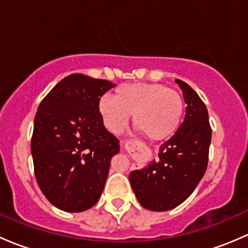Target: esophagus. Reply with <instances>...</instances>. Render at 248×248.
<instances>
[{"instance_id":"34e87169","label":"esophagus","mask_w":248,"mask_h":248,"mask_svg":"<svg viewBox=\"0 0 248 248\" xmlns=\"http://www.w3.org/2000/svg\"><path fill=\"white\" fill-rule=\"evenodd\" d=\"M137 143L139 142H136V141H134V140H129V141H125L124 142V148L125 149H127V148H135V147H137Z\"/></svg>"}]
</instances>
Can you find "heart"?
I'll use <instances>...</instances> for the list:
<instances>
[{
    "instance_id": "1",
    "label": "heart",
    "mask_w": 248,
    "mask_h": 248,
    "mask_svg": "<svg viewBox=\"0 0 248 248\" xmlns=\"http://www.w3.org/2000/svg\"><path fill=\"white\" fill-rule=\"evenodd\" d=\"M99 112L112 132L122 131L132 114V123L143 136L160 141L179 126L184 101L177 91L161 83H126L116 89L114 98L100 99Z\"/></svg>"
}]
</instances>
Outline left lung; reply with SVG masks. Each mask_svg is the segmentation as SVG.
Wrapping results in <instances>:
<instances>
[{
    "mask_svg": "<svg viewBox=\"0 0 248 248\" xmlns=\"http://www.w3.org/2000/svg\"><path fill=\"white\" fill-rule=\"evenodd\" d=\"M183 91L186 114L183 124L160 148L159 159L130 173V183L143 208L167 211L190 197L197 187L209 160L211 126L205 104L186 82Z\"/></svg>",
    "mask_w": 248,
    "mask_h": 248,
    "instance_id": "1",
    "label": "left lung"
}]
</instances>
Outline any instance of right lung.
Instances as JSON below:
<instances>
[{
    "instance_id": "1",
    "label": "right lung",
    "mask_w": 248,
    "mask_h": 248,
    "mask_svg": "<svg viewBox=\"0 0 248 248\" xmlns=\"http://www.w3.org/2000/svg\"><path fill=\"white\" fill-rule=\"evenodd\" d=\"M112 82L82 74L61 80L40 103L31 150L40 190L68 213L95 205L119 141L104 126L99 101Z\"/></svg>"
}]
</instances>
